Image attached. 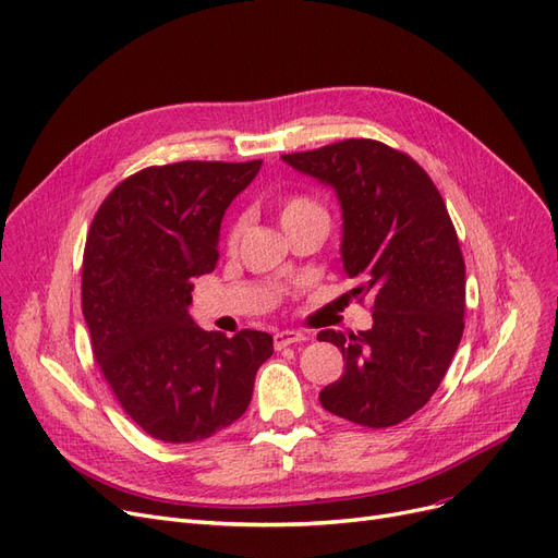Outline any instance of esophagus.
Here are the masks:
<instances>
[{
  "label": "esophagus",
  "mask_w": 558,
  "mask_h": 558,
  "mask_svg": "<svg viewBox=\"0 0 558 558\" xmlns=\"http://www.w3.org/2000/svg\"><path fill=\"white\" fill-rule=\"evenodd\" d=\"M301 340H305V336H303L301 331H278V333L274 336L276 349H284V347H290V344L301 342Z\"/></svg>",
  "instance_id": "esophagus-1"
}]
</instances>
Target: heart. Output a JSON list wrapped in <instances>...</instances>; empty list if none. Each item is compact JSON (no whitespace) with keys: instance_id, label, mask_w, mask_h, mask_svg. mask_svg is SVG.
I'll list each match as a JSON object with an SVG mask.
<instances>
[{"instance_id":"1","label":"heart","mask_w":558,"mask_h":558,"mask_svg":"<svg viewBox=\"0 0 558 558\" xmlns=\"http://www.w3.org/2000/svg\"><path fill=\"white\" fill-rule=\"evenodd\" d=\"M276 209H278V218H280L282 227L296 225V222L307 220V218H326L322 206L307 195H284L276 202ZM239 230H241L239 225L232 227L230 243H234L239 239Z\"/></svg>"}]
</instances>
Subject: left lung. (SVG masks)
Instances as JSON below:
<instances>
[{"instance_id": "left-lung-1", "label": "left lung", "mask_w": 558, "mask_h": 558, "mask_svg": "<svg viewBox=\"0 0 558 558\" xmlns=\"http://www.w3.org/2000/svg\"><path fill=\"white\" fill-rule=\"evenodd\" d=\"M282 160L336 189L342 266L359 282L352 296L373 301L367 331H319L344 359L319 402L363 427L398 425L435 396L464 333V257L444 197L414 158L377 140Z\"/></svg>"}]
</instances>
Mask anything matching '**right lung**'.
<instances>
[{
	"mask_svg": "<svg viewBox=\"0 0 558 558\" xmlns=\"http://www.w3.org/2000/svg\"><path fill=\"white\" fill-rule=\"evenodd\" d=\"M262 160L144 168L102 199L82 259L92 352L123 411L154 439L193 444L239 421L274 338L204 331L193 280L218 262L220 222Z\"/></svg>",
	"mask_w": 558,
	"mask_h": 558,
	"instance_id": "add662e5",
	"label": "right lung"
}]
</instances>
